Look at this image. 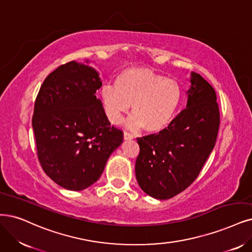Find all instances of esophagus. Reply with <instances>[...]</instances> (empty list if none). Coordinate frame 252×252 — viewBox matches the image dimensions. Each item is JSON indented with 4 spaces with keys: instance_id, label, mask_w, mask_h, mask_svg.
Returning a JSON list of instances; mask_svg holds the SVG:
<instances>
[{
    "instance_id": "1",
    "label": "esophagus",
    "mask_w": 252,
    "mask_h": 252,
    "mask_svg": "<svg viewBox=\"0 0 252 252\" xmlns=\"http://www.w3.org/2000/svg\"><path fill=\"white\" fill-rule=\"evenodd\" d=\"M124 138H125V140H132V139H134V136L132 134H129V133L125 131L124 132Z\"/></svg>"
}]
</instances>
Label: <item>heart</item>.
Masks as SVG:
<instances>
[{
  "label": "heart",
  "instance_id": "b5f03b06",
  "mask_svg": "<svg viewBox=\"0 0 252 252\" xmlns=\"http://www.w3.org/2000/svg\"><path fill=\"white\" fill-rule=\"evenodd\" d=\"M114 86L101 89L100 98L112 124L118 125L132 105L127 126L157 133L171 123L182 99V88L175 80L147 68H126L115 79Z\"/></svg>",
  "mask_w": 252,
  "mask_h": 252
}]
</instances>
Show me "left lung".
I'll return each mask as SVG.
<instances>
[{
    "mask_svg": "<svg viewBox=\"0 0 252 252\" xmlns=\"http://www.w3.org/2000/svg\"><path fill=\"white\" fill-rule=\"evenodd\" d=\"M187 107L159 134L137 138L135 172L140 188L157 199H169L196 180L216 143L220 125L216 92L191 72Z\"/></svg>",
    "mask_w": 252,
    "mask_h": 252,
    "instance_id": "1",
    "label": "left lung"
}]
</instances>
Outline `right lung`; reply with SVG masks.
Listing matches in <instances>:
<instances>
[{
	"label": "right lung",
	"mask_w": 252,
	"mask_h": 252,
	"mask_svg": "<svg viewBox=\"0 0 252 252\" xmlns=\"http://www.w3.org/2000/svg\"><path fill=\"white\" fill-rule=\"evenodd\" d=\"M100 87L94 68L70 61L51 72L37 94L32 118L37 156L46 175L64 189L81 191L94 184L124 141L95 96Z\"/></svg>",
	"instance_id": "right-lung-1"
}]
</instances>
